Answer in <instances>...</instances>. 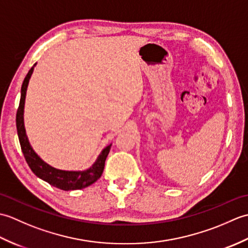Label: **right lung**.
Returning <instances> with one entry per match:
<instances>
[{
	"label": "right lung",
	"instance_id": "obj_1",
	"mask_svg": "<svg viewBox=\"0 0 248 248\" xmlns=\"http://www.w3.org/2000/svg\"><path fill=\"white\" fill-rule=\"evenodd\" d=\"M35 66L36 64L31 68L22 83V87H21L20 103L17 110V116H16V124H17L18 138L21 145V149H22V152L25 157V161L28 162L31 171H33L37 177L43 179L44 181L48 182L49 184H51V186L62 189V191L81 189V188L92 186V184L96 182L102 175L105 160H107V156L108 155L112 144H109L108 146L105 147V148L101 151V154H100L99 156L97 157L96 162H94L91 167L87 168L86 170H57V168L49 165L48 163H46L43 159H41V157L36 154L35 150L33 149V147H31L30 144L28 135H26V132H25L23 114H24L26 91H28L30 78L31 77V73L34 71Z\"/></svg>",
	"mask_w": 248,
	"mask_h": 248
}]
</instances>
